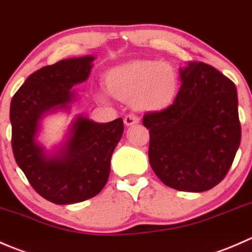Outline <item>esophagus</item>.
I'll use <instances>...</instances> for the list:
<instances>
[{"mask_svg":"<svg viewBox=\"0 0 252 252\" xmlns=\"http://www.w3.org/2000/svg\"><path fill=\"white\" fill-rule=\"evenodd\" d=\"M139 121V119L137 118L134 114H128V115L125 116V119H124V123H125L126 126H132L134 125V124H137Z\"/></svg>","mask_w":252,"mask_h":252,"instance_id":"esophagus-1","label":"esophagus"}]
</instances>
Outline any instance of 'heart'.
Wrapping results in <instances>:
<instances>
[{"mask_svg":"<svg viewBox=\"0 0 252 252\" xmlns=\"http://www.w3.org/2000/svg\"><path fill=\"white\" fill-rule=\"evenodd\" d=\"M108 89L121 100H133L142 111H159L170 105L179 86L176 69L166 62L136 61L119 66L108 73ZM96 96L108 101L106 89L99 88Z\"/></svg>","mask_w":252,"mask_h":252,"instance_id":"1","label":"heart"}]
</instances>
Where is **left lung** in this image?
<instances>
[{"instance_id":"left-lung-1","label":"left lung","mask_w":252,"mask_h":252,"mask_svg":"<svg viewBox=\"0 0 252 252\" xmlns=\"http://www.w3.org/2000/svg\"><path fill=\"white\" fill-rule=\"evenodd\" d=\"M183 84L171 105L143 116L149 163L171 189L202 192L228 174L241 139L235 84L203 62L180 68Z\"/></svg>"}]
</instances>
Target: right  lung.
Here are the masks:
<instances>
[{
	"label": "right lung",
	"mask_w": 252,
	"mask_h": 252,
	"mask_svg": "<svg viewBox=\"0 0 252 252\" xmlns=\"http://www.w3.org/2000/svg\"><path fill=\"white\" fill-rule=\"evenodd\" d=\"M93 60L73 57L42 67L27 78L11 101L12 149L17 164L34 190L56 205L82 202L103 190L111 156L124 133L121 118L98 124L79 115L59 152L47 154L36 143L42 116L68 110L76 98L72 87L88 78Z\"/></svg>",
	"instance_id": "right-lung-1"
}]
</instances>
